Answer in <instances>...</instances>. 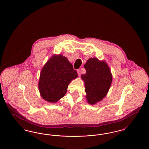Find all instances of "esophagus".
I'll use <instances>...</instances> for the list:
<instances>
[{
  "instance_id": "1",
  "label": "esophagus",
  "mask_w": 149,
  "mask_h": 149,
  "mask_svg": "<svg viewBox=\"0 0 149 149\" xmlns=\"http://www.w3.org/2000/svg\"><path fill=\"white\" fill-rule=\"evenodd\" d=\"M77 72H78V75H79V76H80V75H81V71H80L79 69L77 70Z\"/></svg>"
}]
</instances>
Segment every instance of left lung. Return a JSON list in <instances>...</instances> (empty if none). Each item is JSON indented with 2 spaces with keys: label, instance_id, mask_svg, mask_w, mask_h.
Wrapping results in <instances>:
<instances>
[{
  "label": "left lung",
  "instance_id": "1",
  "mask_svg": "<svg viewBox=\"0 0 149 149\" xmlns=\"http://www.w3.org/2000/svg\"><path fill=\"white\" fill-rule=\"evenodd\" d=\"M84 67L85 74L81 75L84 82L86 98L90 104H95L103 99L108 92L112 81L110 68L104 60L89 58Z\"/></svg>",
  "mask_w": 149,
  "mask_h": 149
}]
</instances>
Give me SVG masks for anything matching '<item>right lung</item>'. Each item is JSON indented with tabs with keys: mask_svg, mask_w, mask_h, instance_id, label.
I'll use <instances>...</instances> for the list:
<instances>
[{
	"mask_svg": "<svg viewBox=\"0 0 149 149\" xmlns=\"http://www.w3.org/2000/svg\"><path fill=\"white\" fill-rule=\"evenodd\" d=\"M77 77V72L66 57L54 55L41 71L38 84L40 95L46 101L56 103L64 97L68 85Z\"/></svg>",
	"mask_w": 149,
	"mask_h": 149,
	"instance_id": "add662e5",
	"label": "right lung"
}]
</instances>
